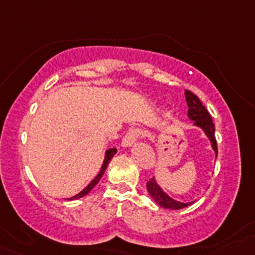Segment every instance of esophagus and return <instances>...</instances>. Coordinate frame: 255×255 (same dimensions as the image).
I'll return each mask as SVG.
<instances>
[{"instance_id":"1","label":"esophagus","mask_w":255,"mask_h":255,"mask_svg":"<svg viewBox=\"0 0 255 255\" xmlns=\"http://www.w3.org/2000/svg\"><path fill=\"white\" fill-rule=\"evenodd\" d=\"M140 137H143L142 129H139V128H135V127L129 128V129L127 130V133H126L125 137H123L122 146H130L133 143L135 142V140L138 139V138H140Z\"/></svg>"}]
</instances>
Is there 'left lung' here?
Listing matches in <instances>:
<instances>
[{
	"label": "left lung",
	"mask_w": 255,
	"mask_h": 255,
	"mask_svg": "<svg viewBox=\"0 0 255 255\" xmlns=\"http://www.w3.org/2000/svg\"><path fill=\"white\" fill-rule=\"evenodd\" d=\"M185 97H186L187 107H189L187 116H189L190 120L195 121V126L200 127L205 133H206V135L211 142V145H212L213 150H215L216 156H217V142H216L215 125H213L212 117H211V115L208 113L206 107L202 105V102L200 101V99L196 95H194L191 91H189V90H185ZM146 189H148L149 195L153 197L154 201H155L159 206L164 208L180 210V208L187 207L189 205L192 204V202H189V204L179 202L176 201V200L171 199L170 196H168V195L159 187V185L156 184L155 177H151V179L146 182Z\"/></svg>",
	"instance_id": "8db88e82"
}]
</instances>
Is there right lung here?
Wrapping results in <instances>:
<instances>
[{
  "instance_id": "right-lung-1",
  "label": "right lung",
  "mask_w": 255,
  "mask_h": 255,
  "mask_svg": "<svg viewBox=\"0 0 255 255\" xmlns=\"http://www.w3.org/2000/svg\"><path fill=\"white\" fill-rule=\"evenodd\" d=\"M116 153H117V149H116V148H111V149H109V150L106 151V156H105V160H104V164H102L101 170H100V173L97 174V176L95 177V179L92 180V181L90 182V184L87 185V186L85 187V189L82 190L81 192H79L78 195H75V196H73V197H71V199H68V200L80 199V197H82V196H85V195L89 194V192L91 191V190L94 189L95 186H96V184H97V182L100 181V179H101L102 175H104L105 170H106V168H107V165H109V163H110V161H111V159L113 158V155H115Z\"/></svg>"
}]
</instances>
